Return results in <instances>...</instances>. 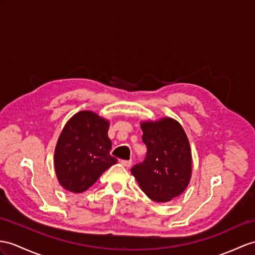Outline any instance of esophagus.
<instances>
[{
    "instance_id": "esophagus-1",
    "label": "esophagus",
    "mask_w": 255,
    "mask_h": 255,
    "mask_svg": "<svg viewBox=\"0 0 255 255\" xmlns=\"http://www.w3.org/2000/svg\"><path fill=\"white\" fill-rule=\"evenodd\" d=\"M121 164L126 167H129L132 165V161L131 160H121Z\"/></svg>"
}]
</instances>
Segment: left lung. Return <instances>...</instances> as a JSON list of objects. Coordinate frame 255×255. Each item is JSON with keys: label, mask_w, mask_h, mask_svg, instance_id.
Instances as JSON below:
<instances>
[{"label": "left lung", "mask_w": 255, "mask_h": 255, "mask_svg": "<svg viewBox=\"0 0 255 255\" xmlns=\"http://www.w3.org/2000/svg\"><path fill=\"white\" fill-rule=\"evenodd\" d=\"M147 154L131 173L140 189L156 202L183 194L191 177V151L184 128L172 118L140 123Z\"/></svg>", "instance_id": "1"}]
</instances>
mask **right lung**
Segmentation results:
<instances>
[{
    "label": "right lung",
    "instance_id": "add662e5",
    "mask_svg": "<svg viewBox=\"0 0 255 255\" xmlns=\"http://www.w3.org/2000/svg\"><path fill=\"white\" fill-rule=\"evenodd\" d=\"M109 122L93 111L74 115L61 131L54 153L56 176L66 190H88L118 160L110 154Z\"/></svg>",
    "mask_w": 255,
    "mask_h": 255
}]
</instances>
